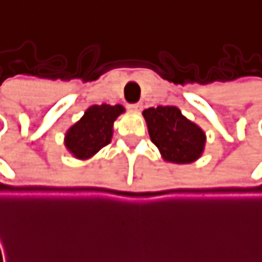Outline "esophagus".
Wrapping results in <instances>:
<instances>
[{"mask_svg": "<svg viewBox=\"0 0 262 262\" xmlns=\"http://www.w3.org/2000/svg\"><path fill=\"white\" fill-rule=\"evenodd\" d=\"M127 108H129L130 111L139 112V111H141V108H143V105H141L140 102H136V104H129V105H127Z\"/></svg>", "mask_w": 262, "mask_h": 262, "instance_id": "obj_1", "label": "esophagus"}]
</instances>
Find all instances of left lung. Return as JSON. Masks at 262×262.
<instances>
[{
  "label": "left lung",
  "mask_w": 262,
  "mask_h": 262,
  "mask_svg": "<svg viewBox=\"0 0 262 262\" xmlns=\"http://www.w3.org/2000/svg\"><path fill=\"white\" fill-rule=\"evenodd\" d=\"M151 141L168 162L190 164L204 151L205 133L176 106H157L143 111Z\"/></svg>",
  "instance_id": "obj_1"
}]
</instances>
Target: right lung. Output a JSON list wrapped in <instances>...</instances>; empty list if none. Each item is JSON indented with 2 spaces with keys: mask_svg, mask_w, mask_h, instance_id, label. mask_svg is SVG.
Returning a JSON list of instances; mask_svg holds the SVG:
<instances>
[{
  "mask_svg": "<svg viewBox=\"0 0 262 262\" xmlns=\"http://www.w3.org/2000/svg\"><path fill=\"white\" fill-rule=\"evenodd\" d=\"M125 108L116 105H92L65 135V146L72 156L79 160H89L111 143L112 127Z\"/></svg>",
  "mask_w": 262,
  "mask_h": 262,
  "instance_id": "obj_1",
  "label": "right lung"
}]
</instances>
